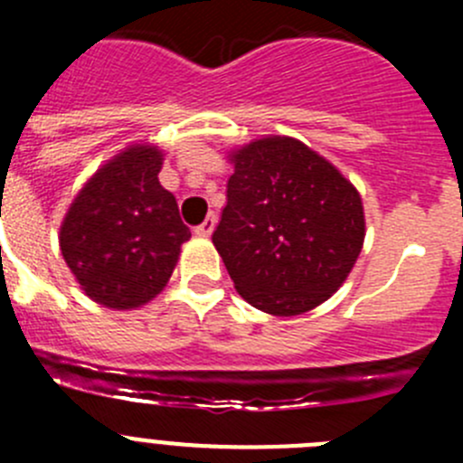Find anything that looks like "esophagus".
Segmentation results:
<instances>
[{"label": "esophagus", "mask_w": 463, "mask_h": 463, "mask_svg": "<svg viewBox=\"0 0 463 463\" xmlns=\"http://www.w3.org/2000/svg\"><path fill=\"white\" fill-rule=\"evenodd\" d=\"M213 227H215V213H209L204 218V222L197 224V227H195V234L197 236H211Z\"/></svg>", "instance_id": "1"}]
</instances>
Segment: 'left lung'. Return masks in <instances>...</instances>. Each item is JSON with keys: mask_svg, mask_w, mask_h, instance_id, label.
I'll list each match as a JSON object with an SVG mask.
<instances>
[{"mask_svg": "<svg viewBox=\"0 0 463 463\" xmlns=\"http://www.w3.org/2000/svg\"><path fill=\"white\" fill-rule=\"evenodd\" d=\"M232 163L213 245L241 298L272 316L323 305L347 279L366 236L356 188L288 136L254 140Z\"/></svg>", "mask_w": 463, "mask_h": 463, "instance_id": "obj_1", "label": "left lung"}]
</instances>
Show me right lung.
<instances>
[{
	"label": "right lung",
	"instance_id": "1",
	"mask_svg": "<svg viewBox=\"0 0 463 463\" xmlns=\"http://www.w3.org/2000/svg\"><path fill=\"white\" fill-rule=\"evenodd\" d=\"M163 154L131 145L97 170L61 224V254L90 300L136 309L156 298L191 229L158 184Z\"/></svg>",
	"mask_w": 463,
	"mask_h": 463
}]
</instances>
